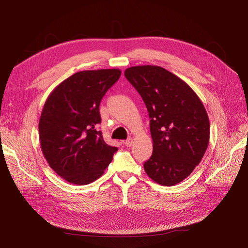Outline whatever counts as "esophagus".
Wrapping results in <instances>:
<instances>
[{
    "label": "esophagus",
    "instance_id": "esophagus-1",
    "mask_svg": "<svg viewBox=\"0 0 248 248\" xmlns=\"http://www.w3.org/2000/svg\"><path fill=\"white\" fill-rule=\"evenodd\" d=\"M133 144H134V140H133V139H127V140L124 141V145H125L126 147H131Z\"/></svg>",
    "mask_w": 248,
    "mask_h": 248
}]
</instances>
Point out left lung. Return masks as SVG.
Wrapping results in <instances>:
<instances>
[{"mask_svg": "<svg viewBox=\"0 0 248 248\" xmlns=\"http://www.w3.org/2000/svg\"><path fill=\"white\" fill-rule=\"evenodd\" d=\"M124 76L144 100L153 139L147 175L163 186L186 179L201 162L209 144V117L201 99L185 82L161 66L141 65Z\"/></svg>", "mask_w": 248, "mask_h": 248, "instance_id": "left-lung-1", "label": "left lung"}]
</instances>
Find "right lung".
I'll return each mask as SVG.
<instances>
[{
  "instance_id": "right-lung-1",
  "label": "right lung",
  "mask_w": 248,
  "mask_h": 248,
  "mask_svg": "<svg viewBox=\"0 0 248 248\" xmlns=\"http://www.w3.org/2000/svg\"><path fill=\"white\" fill-rule=\"evenodd\" d=\"M121 74L120 69L76 72L45 101L39 121L41 150L51 169L71 184L97 180L117 151L96 126L101 122L100 100Z\"/></svg>"
}]
</instances>
